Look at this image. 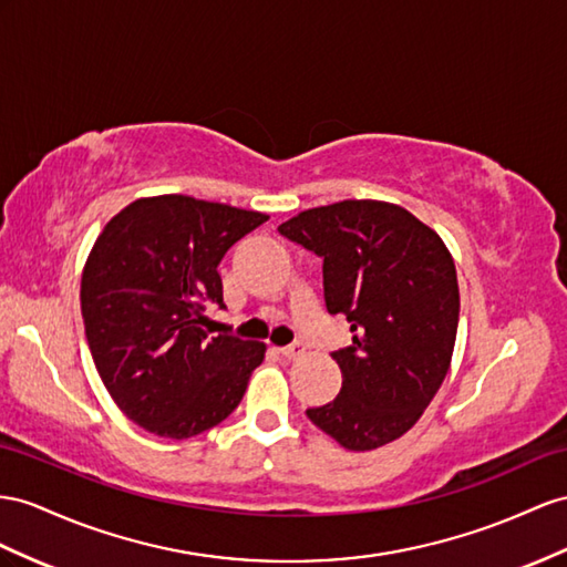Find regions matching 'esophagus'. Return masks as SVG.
<instances>
[{
    "instance_id": "1",
    "label": "esophagus",
    "mask_w": 567,
    "mask_h": 567,
    "mask_svg": "<svg viewBox=\"0 0 567 567\" xmlns=\"http://www.w3.org/2000/svg\"><path fill=\"white\" fill-rule=\"evenodd\" d=\"M280 354L287 357V359H297V357L303 354V344L292 342V344H287V347H280Z\"/></svg>"
}]
</instances>
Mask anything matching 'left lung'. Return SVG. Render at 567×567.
<instances>
[{"instance_id": "8db88e82", "label": "left lung", "mask_w": 567, "mask_h": 567, "mask_svg": "<svg viewBox=\"0 0 567 567\" xmlns=\"http://www.w3.org/2000/svg\"><path fill=\"white\" fill-rule=\"evenodd\" d=\"M278 231L323 258L326 309L347 316L354 332L332 352L340 395L307 416L347 450L400 439L439 393L453 357L460 289L445 244L383 200L303 210Z\"/></svg>"}]
</instances>
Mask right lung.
<instances>
[{
  "label": "right lung",
  "instance_id": "add662e5",
  "mask_svg": "<svg viewBox=\"0 0 567 567\" xmlns=\"http://www.w3.org/2000/svg\"><path fill=\"white\" fill-rule=\"evenodd\" d=\"M268 215L192 196L138 198L97 237L81 278L95 369L141 429L184 441L237 410L266 344L210 336L225 309L217 266Z\"/></svg>",
  "mask_w": 567,
  "mask_h": 567
}]
</instances>
